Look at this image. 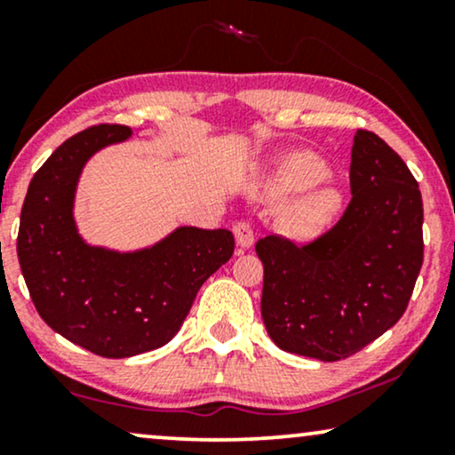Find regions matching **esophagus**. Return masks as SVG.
Masks as SVG:
<instances>
[{
  "label": "esophagus",
  "instance_id": "esophagus-1",
  "mask_svg": "<svg viewBox=\"0 0 455 455\" xmlns=\"http://www.w3.org/2000/svg\"><path fill=\"white\" fill-rule=\"evenodd\" d=\"M234 235L240 248H251L254 244V229L248 221H238L234 226Z\"/></svg>",
  "mask_w": 455,
  "mask_h": 455
}]
</instances>
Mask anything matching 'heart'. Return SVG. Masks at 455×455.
<instances>
[{
  "mask_svg": "<svg viewBox=\"0 0 455 455\" xmlns=\"http://www.w3.org/2000/svg\"><path fill=\"white\" fill-rule=\"evenodd\" d=\"M329 178V167L313 153H291L275 165L265 184V196L279 198L315 188ZM341 207V196L335 188L313 190L298 198L283 215V229L290 235H304L321 232L333 220Z\"/></svg>",
  "mask_w": 455,
  "mask_h": 455,
  "instance_id": "b5f03b06",
  "label": "heart"
}]
</instances>
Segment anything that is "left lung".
Segmentation results:
<instances>
[{
  "label": "left lung",
  "instance_id": "left-lung-1",
  "mask_svg": "<svg viewBox=\"0 0 455 455\" xmlns=\"http://www.w3.org/2000/svg\"><path fill=\"white\" fill-rule=\"evenodd\" d=\"M350 190L341 220L316 240L267 235L254 246L267 333L323 363L352 356L402 319L425 251L419 182L369 130L354 136Z\"/></svg>",
  "mask_w": 455,
  "mask_h": 455
}]
</instances>
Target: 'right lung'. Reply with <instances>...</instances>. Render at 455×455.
<instances>
[{
  "instance_id": "1",
  "label": "right lung",
  "mask_w": 455,
  "mask_h": 455,
  "mask_svg": "<svg viewBox=\"0 0 455 455\" xmlns=\"http://www.w3.org/2000/svg\"><path fill=\"white\" fill-rule=\"evenodd\" d=\"M132 136L99 124L52 153L28 184L18 260L41 319L103 358L157 350L180 331L201 285L234 254L229 229L178 228L132 252L91 246L74 221L78 178L92 155Z\"/></svg>"
}]
</instances>
